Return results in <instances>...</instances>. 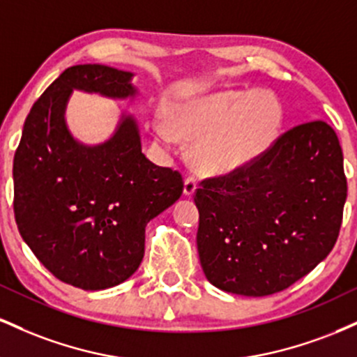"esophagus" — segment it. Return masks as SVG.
<instances>
[{
	"mask_svg": "<svg viewBox=\"0 0 357 357\" xmlns=\"http://www.w3.org/2000/svg\"><path fill=\"white\" fill-rule=\"evenodd\" d=\"M196 186H198V183H196V179L192 178V176H188V178L184 179V188H183L184 196H191L192 192L196 191Z\"/></svg>",
	"mask_w": 357,
	"mask_h": 357,
	"instance_id": "34e87169",
	"label": "esophagus"
}]
</instances>
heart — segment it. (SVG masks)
I'll use <instances>...</instances> for the list:
<instances>
[{"mask_svg":"<svg viewBox=\"0 0 357 357\" xmlns=\"http://www.w3.org/2000/svg\"><path fill=\"white\" fill-rule=\"evenodd\" d=\"M284 119V104L272 90H221L176 105L169 124L154 122V136L165 147L176 136L195 141L191 158L196 167L208 174H228L270 149Z\"/></svg>","mask_w":357,"mask_h":357,"instance_id":"b5f03b06","label":"heart"}]
</instances>
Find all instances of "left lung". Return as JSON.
Segmentation results:
<instances>
[{
	"label": "left lung",
	"instance_id": "left-lung-1",
	"mask_svg": "<svg viewBox=\"0 0 357 357\" xmlns=\"http://www.w3.org/2000/svg\"><path fill=\"white\" fill-rule=\"evenodd\" d=\"M347 196L344 159L324 121L292 127L238 171L195 192L204 275L225 292H280L334 248Z\"/></svg>",
	"mask_w": 357,
	"mask_h": 357
}]
</instances>
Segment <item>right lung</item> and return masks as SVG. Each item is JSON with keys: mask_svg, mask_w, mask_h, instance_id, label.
I'll return each mask as SVG.
<instances>
[{"mask_svg": "<svg viewBox=\"0 0 357 357\" xmlns=\"http://www.w3.org/2000/svg\"><path fill=\"white\" fill-rule=\"evenodd\" d=\"M134 73L107 65L67 68L28 114L15 153V220L35 257L59 280L104 290L127 280L144 257L146 225L183 195V178L142 154L136 119L122 114L97 146L72 136L73 90L127 99Z\"/></svg>", "mask_w": 357, "mask_h": 357, "instance_id": "1", "label": "right lung"}]
</instances>
